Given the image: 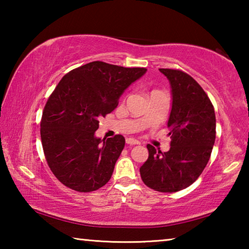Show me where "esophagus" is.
I'll use <instances>...</instances> for the list:
<instances>
[{
  "instance_id": "1",
  "label": "esophagus",
  "mask_w": 249,
  "mask_h": 249,
  "mask_svg": "<svg viewBox=\"0 0 249 249\" xmlns=\"http://www.w3.org/2000/svg\"><path fill=\"white\" fill-rule=\"evenodd\" d=\"M126 144H128V145H140L141 144V142H138L137 140H134V138H127V140H126Z\"/></svg>"
}]
</instances>
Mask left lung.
Here are the masks:
<instances>
[{
  "label": "left lung",
  "mask_w": 249,
  "mask_h": 249,
  "mask_svg": "<svg viewBox=\"0 0 249 249\" xmlns=\"http://www.w3.org/2000/svg\"><path fill=\"white\" fill-rule=\"evenodd\" d=\"M159 71L171 88L170 149L161 153L147 145L149 156L140 172L147 187L171 193L188 188L204 170L215 142L216 120L209 96L195 79L180 70Z\"/></svg>",
  "instance_id": "8db88e82"
}]
</instances>
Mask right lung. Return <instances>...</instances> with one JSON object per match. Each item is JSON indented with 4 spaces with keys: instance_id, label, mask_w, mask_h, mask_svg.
<instances>
[{
    "instance_id": "add662e5",
    "label": "right lung",
    "mask_w": 249,
    "mask_h": 249,
    "mask_svg": "<svg viewBox=\"0 0 249 249\" xmlns=\"http://www.w3.org/2000/svg\"><path fill=\"white\" fill-rule=\"evenodd\" d=\"M146 71L93 61L60 80L45 105L40 137L50 170L62 184L91 192L108 182L125 138L96 137L99 120L117 107L124 91Z\"/></svg>"
}]
</instances>
